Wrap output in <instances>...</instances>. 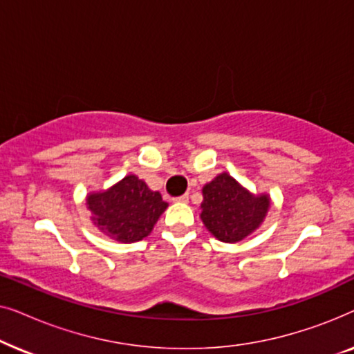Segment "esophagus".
<instances>
[{"label": "esophagus", "instance_id": "esophagus-1", "mask_svg": "<svg viewBox=\"0 0 354 354\" xmlns=\"http://www.w3.org/2000/svg\"><path fill=\"white\" fill-rule=\"evenodd\" d=\"M174 200L178 201V203H187L188 201V193H183V195L174 198Z\"/></svg>", "mask_w": 354, "mask_h": 354}]
</instances>
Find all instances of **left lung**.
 I'll return each mask as SVG.
<instances>
[{
  "instance_id": "obj_1",
  "label": "left lung",
  "mask_w": 354,
  "mask_h": 354,
  "mask_svg": "<svg viewBox=\"0 0 354 354\" xmlns=\"http://www.w3.org/2000/svg\"><path fill=\"white\" fill-rule=\"evenodd\" d=\"M201 219L217 240L235 243L258 229L269 209V198L254 196L229 174L203 188Z\"/></svg>"
}]
</instances>
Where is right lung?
<instances>
[{"mask_svg":"<svg viewBox=\"0 0 354 354\" xmlns=\"http://www.w3.org/2000/svg\"><path fill=\"white\" fill-rule=\"evenodd\" d=\"M86 205L93 214L95 225L122 243L148 236L167 207L161 193L149 190L137 176L124 177L103 193H91Z\"/></svg>","mask_w":354,"mask_h":354,"instance_id":"obj_1","label":"right lung"}]
</instances>
